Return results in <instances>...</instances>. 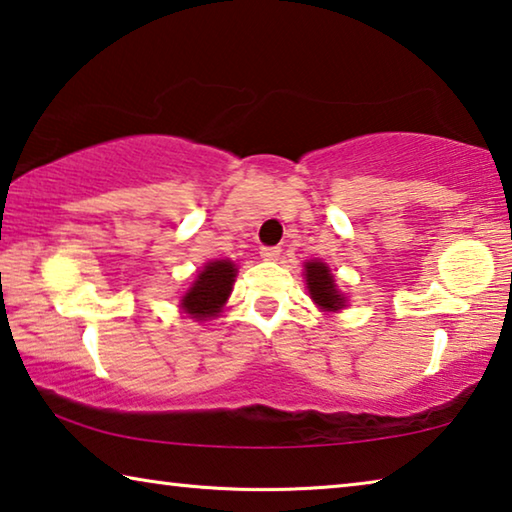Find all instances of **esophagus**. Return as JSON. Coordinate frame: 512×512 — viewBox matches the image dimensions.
<instances>
[{"instance_id":"34e87169","label":"esophagus","mask_w":512,"mask_h":512,"mask_svg":"<svg viewBox=\"0 0 512 512\" xmlns=\"http://www.w3.org/2000/svg\"><path fill=\"white\" fill-rule=\"evenodd\" d=\"M281 256V247H261L263 261H276Z\"/></svg>"}]
</instances>
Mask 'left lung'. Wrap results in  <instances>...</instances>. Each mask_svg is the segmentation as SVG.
I'll return each mask as SVG.
<instances>
[{
    "mask_svg": "<svg viewBox=\"0 0 512 512\" xmlns=\"http://www.w3.org/2000/svg\"><path fill=\"white\" fill-rule=\"evenodd\" d=\"M306 283L317 306L326 308V311H338V308L345 306V297L335 290L333 276L329 274V267L324 263H306Z\"/></svg>",
    "mask_w": 512,
    "mask_h": 512,
    "instance_id": "left-lung-1",
    "label": "left lung"
}]
</instances>
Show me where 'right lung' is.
Here are the masks:
<instances>
[{
    "mask_svg": "<svg viewBox=\"0 0 512 512\" xmlns=\"http://www.w3.org/2000/svg\"><path fill=\"white\" fill-rule=\"evenodd\" d=\"M233 281H236V265L229 261H213L199 272L195 286L181 299L183 311L204 320L220 313L222 304L229 297Z\"/></svg>",
    "mask_w": 512,
    "mask_h": 512,
    "instance_id": "obj_1",
    "label": "right lung"
}]
</instances>
